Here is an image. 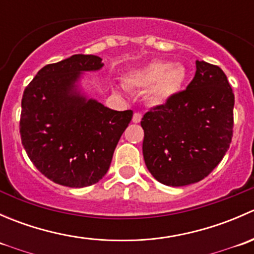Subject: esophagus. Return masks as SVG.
<instances>
[{"label": "esophagus", "instance_id": "34e87169", "mask_svg": "<svg viewBox=\"0 0 254 254\" xmlns=\"http://www.w3.org/2000/svg\"><path fill=\"white\" fill-rule=\"evenodd\" d=\"M141 118L142 115L140 114V113H134V115H132V123L137 124V123L141 122Z\"/></svg>", "mask_w": 254, "mask_h": 254}]
</instances>
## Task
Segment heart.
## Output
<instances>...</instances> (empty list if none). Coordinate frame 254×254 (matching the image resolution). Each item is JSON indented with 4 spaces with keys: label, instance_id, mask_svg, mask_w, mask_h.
<instances>
[{
    "label": "heart",
    "instance_id": "obj_1",
    "mask_svg": "<svg viewBox=\"0 0 254 254\" xmlns=\"http://www.w3.org/2000/svg\"><path fill=\"white\" fill-rule=\"evenodd\" d=\"M187 70L182 64L155 60L125 75V83L134 89H147L146 99L153 107L165 106L183 88Z\"/></svg>",
    "mask_w": 254,
    "mask_h": 254
}]
</instances>
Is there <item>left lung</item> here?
Instances as JSON below:
<instances>
[{
	"instance_id": "left-lung-1",
	"label": "left lung",
	"mask_w": 254,
	"mask_h": 254,
	"mask_svg": "<svg viewBox=\"0 0 254 254\" xmlns=\"http://www.w3.org/2000/svg\"><path fill=\"white\" fill-rule=\"evenodd\" d=\"M186 91L141 120L146 167L160 183H196L221 162L232 139L235 96L219 66L195 61Z\"/></svg>"
}]
</instances>
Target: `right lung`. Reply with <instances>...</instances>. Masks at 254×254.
Segmentation results:
<instances>
[{"label": "right lung", "mask_w": 254, "mask_h": 254, "mask_svg": "<svg viewBox=\"0 0 254 254\" xmlns=\"http://www.w3.org/2000/svg\"><path fill=\"white\" fill-rule=\"evenodd\" d=\"M102 67L99 56L77 54L44 66L24 89L20 139L54 183L83 188L101 181L131 120L132 111H113L79 89L84 72Z\"/></svg>", "instance_id": "obj_1"}]
</instances>
